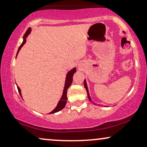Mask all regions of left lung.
<instances>
[{
    "label": "left lung",
    "instance_id": "8db88e82",
    "mask_svg": "<svg viewBox=\"0 0 147 147\" xmlns=\"http://www.w3.org/2000/svg\"><path fill=\"white\" fill-rule=\"evenodd\" d=\"M84 87H85V88H86V91H87V95H88V99H89V100L90 101V102H92V103H93V102H92V100H91V98H90V95H89V92H88V87H87V84H86V80H84Z\"/></svg>",
    "mask_w": 147,
    "mask_h": 147
}]
</instances>
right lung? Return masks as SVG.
Wrapping results in <instances>:
<instances>
[{
	"label": "right lung",
	"mask_w": 147,
	"mask_h": 147,
	"mask_svg": "<svg viewBox=\"0 0 147 147\" xmlns=\"http://www.w3.org/2000/svg\"><path fill=\"white\" fill-rule=\"evenodd\" d=\"M30 32H31V28H29L28 29V30L26 31V32L25 33L24 36H23V43H22V44L20 45L19 48H18L17 55H18V52H19V50H21V48L23 47V45H24L25 43V42H26V38H27V36L30 34ZM17 55H16V56H17ZM75 72H76V68H74L73 69H72L71 70H70V71L68 72V74H67V75H66V78H65V86H64L63 95H62V96H61V98L60 99L59 102L58 104H57V106H56V108H55V109H54L52 112L49 113L48 114L55 113H57V112H59V111H60L61 110H62V109L65 107V104H66V102H67V99H68V98H67V90H68V88L70 86V85H71V84L72 82V77H73V75L75 74ZM17 88H18V92H19L20 95L21 96V89H20V88L18 86H17Z\"/></svg>",
	"instance_id": "1"
}]
</instances>
